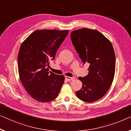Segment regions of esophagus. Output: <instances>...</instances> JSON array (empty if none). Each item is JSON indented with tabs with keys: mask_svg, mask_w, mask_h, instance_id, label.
Here are the masks:
<instances>
[{
	"mask_svg": "<svg viewBox=\"0 0 131 131\" xmlns=\"http://www.w3.org/2000/svg\"><path fill=\"white\" fill-rule=\"evenodd\" d=\"M65 78L68 80V81H72V80H73V79H75V78H74V77H65Z\"/></svg>",
	"mask_w": 131,
	"mask_h": 131,
	"instance_id": "esophagus-1",
	"label": "esophagus"
}]
</instances>
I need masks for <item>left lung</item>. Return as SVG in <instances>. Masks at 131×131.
I'll return each instance as SVG.
<instances>
[{"mask_svg": "<svg viewBox=\"0 0 131 131\" xmlns=\"http://www.w3.org/2000/svg\"><path fill=\"white\" fill-rule=\"evenodd\" d=\"M71 37L82 61L89 64L88 75L78 78L82 87L76 95L84 102H94L104 96L114 80L115 54L112 45L104 35L93 29L74 30Z\"/></svg>", "mask_w": 131, "mask_h": 131, "instance_id": "8db88e82", "label": "left lung"}]
</instances>
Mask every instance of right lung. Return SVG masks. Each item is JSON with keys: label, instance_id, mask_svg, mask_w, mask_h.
<instances>
[{"label": "right lung", "instance_id": "1", "mask_svg": "<svg viewBox=\"0 0 131 131\" xmlns=\"http://www.w3.org/2000/svg\"><path fill=\"white\" fill-rule=\"evenodd\" d=\"M68 30H39L29 35L19 49V77L28 94L35 100L48 102L56 99L65 81L63 75L49 71Z\"/></svg>", "mask_w": 131, "mask_h": 131}]
</instances>
